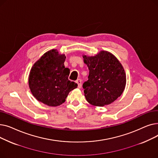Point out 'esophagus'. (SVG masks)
<instances>
[{
  "instance_id": "obj_1",
  "label": "esophagus",
  "mask_w": 158,
  "mask_h": 158,
  "mask_svg": "<svg viewBox=\"0 0 158 158\" xmlns=\"http://www.w3.org/2000/svg\"><path fill=\"white\" fill-rule=\"evenodd\" d=\"M76 82V83H77V85H78V88H81V86H82V81H81L80 79H77Z\"/></svg>"
}]
</instances>
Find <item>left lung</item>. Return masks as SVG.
I'll list each match as a JSON object with an SVG mask.
<instances>
[{
    "instance_id": "left-lung-1",
    "label": "left lung",
    "mask_w": 158,
    "mask_h": 158,
    "mask_svg": "<svg viewBox=\"0 0 158 158\" xmlns=\"http://www.w3.org/2000/svg\"><path fill=\"white\" fill-rule=\"evenodd\" d=\"M82 57L89 71L88 80L82 85L86 101L101 107L117 100L126 85L125 70L117 58L106 51L93 56L83 54Z\"/></svg>"
}]
</instances>
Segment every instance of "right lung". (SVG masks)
Segmentation results:
<instances>
[{
	"label": "right lung",
	"instance_id": "obj_1",
	"mask_svg": "<svg viewBox=\"0 0 158 158\" xmlns=\"http://www.w3.org/2000/svg\"><path fill=\"white\" fill-rule=\"evenodd\" d=\"M66 56L57 49L45 52L32 65L29 86L32 95L44 104L56 107L65 102L77 84L69 80L70 70L64 67Z\"/></svg>",
	"mask_w": 158,
	"mask_h": 158
}]
</instances>
